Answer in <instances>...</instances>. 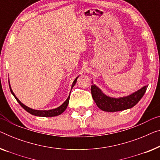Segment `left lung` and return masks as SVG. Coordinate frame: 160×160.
<instances>
[{"label": "left lung", "instance_id": "left-lung-1", "mask_svg": "<svg viewBox=\"0 0 160 160\" xmlns=\"http://www.w3.org/2000/svg\"><path fill=\"white\" fill-rule=\"evenodd\" d=\"M91 85V94L95 103L101 110L106 112H116L133 108L138 103L146 92L148 85H144L137 91L128 95L113 98L106 95L100 88L93 84Z\"/></svg>", "mask_w": 160, "mask_h": 160}]
</instances>
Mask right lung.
Listing matches in <instances>:
<instances>
[{
  "instance_id": "1",
  "label": "right lung",
  "mask_w": 160,
  "mask_h": 160,
  "mask_svg": "<svg viewBox=\"0 0 160 160\" xmlns=\"http://www.w3.org/2000/svg\"><path fill=\"white\" fill-rule=\"evenodd\" d=\"M78 78H79V76H78V77L75 79V80L73 81V82L72 84V87H71V89H72L73 86L75 85V83H76V82H77V80ZM8 83H9V88H10V90H11L12 95H13L14 98L16 99V101H17L18 103L21 105V106L22 107L24 110H26L27 112H28V113L32 114V115H34L36 116H41V117H52V116H57L60 115L61 113H62L63 112L66 110L67 107H68V106L69 101H70V95H69V96L68 97V98L66 99V101L64 102V103L62 104L60 106L57 107V108H56L50 109V110H35V109L31 108H29V107L27 106L26 105L22 103L20 101H19L18 98L16 96V95L14 94V92H13V90H12V89H11L9 80H8Z\"/></svg>"
}]
</instances>
